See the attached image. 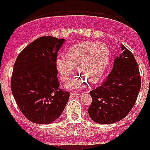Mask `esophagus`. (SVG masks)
<instances>
[{"label": "esophagus", "mask_w": 150, "mask_h": 150, "mask_svg": "<svg viewBox=\"0 0 150 150\" xmlns=\"http://www.w3.org/2000/svg\"><path fill=\"white\" fill-rule=\"evenodd\" d=\"M80 95L79 93H74V92H71V95H70V96H71V98H74V97H76V96H78V95Z\"/></svg>", "instance_id": "1"}]
</instances>
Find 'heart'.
<instances>
[{"mask_svg": "<svg viewBox=\"0 0 150 150\" xmlns=\"http://www.w3.org/2000/svg\"><path fill=\"white\" fill-rule=\"evenodd\" d=\"M110 53L104 44L96 42H82L71 47L67 56L59 55L56 59V69L63 83H67L78 66L79 75L67 84L71 89L83 87L90 79L91 83L97 82L109 64Z\"/></svg>", "mask_w": 150, "mask_h": 150, "instance_id": "1", "label": "heart"}]
</instances>
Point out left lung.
Instances as JSON below:
<instances>
[{
    "label": "left lung",
    "instance_id": "obj_1",
    "mask_svg": "<svg viewBox=\"0 0 150 150\" xmlns=\"http://www.w3.org/2000/svg\"><path fill=\"white\" fill-rule=\"evenodd\" d=\"M122 52L101 86L90 91L92 103L88 114L94 122L111 124L128 115L136 103L141 89V75L132 52L122 46Z\"/></svg>",
    "mask_w": 150,
    "mask_h": 150
}]
</instances>
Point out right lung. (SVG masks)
<instances>
[{"label":"right lung","instance_id":"obj_1","mask_svg":"<svg viewBox=\"0 0 150 150\" xmlns=\"http://www.w3.org/2000/svg\"><path fill=\"white\" fill-rule=\"evenodd\" d=\"M65 39L42 36L24 47L16 58L11 90L24 117L37 124H50L66 106L70 92L59 88L56 59Z\"/></svg>","mask_w":150,"mask_h":150}]
</instances>
